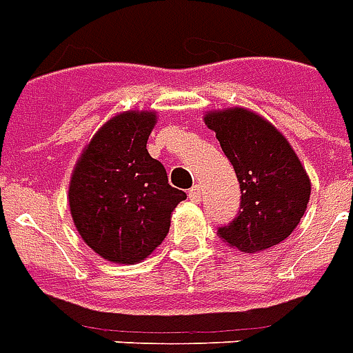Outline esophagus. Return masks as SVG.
Segmentation results:
<instances>
[{"label":"esophagus","instance_id":"1","mask_svg":"<svg viewBox=\"0 0 353 353\" xmlns=\"http://www.w3.org/2000/svg\"><path fill=\"white\" fill-rule=\"evenodd\" d=\"M188 195H190V199L192 201H201V186L199 184H195V186L190 188V192H188Z\"/></svg>","mask_w":353,"mask_h":353}]
</instances>
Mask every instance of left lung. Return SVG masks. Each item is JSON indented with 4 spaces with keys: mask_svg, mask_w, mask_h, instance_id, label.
Here are the masks:
<instances>
[{
    "mask_svg": "<svg viewBox=\"0 0 353 353\" xmlns=\"http://www.w3.org/2000/svg\"><path fill=\"white\" fill-rule=\"evenodd\" d=\"M241 186L239 212L218 235L241 252H259L292 235L305 214L310 180L284 135L246 109L208 112Z\"/></svg>",
    "mask_w": 353,
    "mask_h": 353,
    "instance_id": "obj_1",
    "label": "left lung"
}]
</instances>
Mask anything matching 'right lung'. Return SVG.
<instances>
[{"instance_id":"1","label":"right lung","mask_w":353,"mask_h":353,"mask_svg":"<svg viewBox=\"0 0 353 353\" xmlns=\"http://www.w3.org/2000/svg\"><path fill=\"white\" fill-rule=\"evenodd\" d=\"M154 112H123L95 133L74 167L69 207L77 230L101 258L145 259L169 233L171 212L186 199L146 150Z\"/></svg>"}]
</instances>
